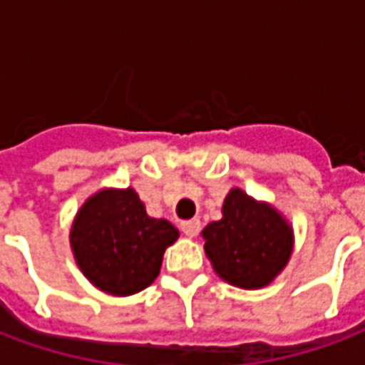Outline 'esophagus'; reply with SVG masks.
<instances>
[{
  "instance_id": "obj_1",
  "label": "esophagus",
  "mask_w": 365,
  "mask_h": 365,
  "mask_svg": "<svg viewBox=\"0 0 365 365\" xmlns=\"http://www.w3.org/2000/svg\"><path fill=\"white\" fill-rule=\"evenodd\" d=\"M199 230H201V222H199V219H191V221H183L182 222V232L185 235V237H197Z\"/></svg>"
}]
</instances>
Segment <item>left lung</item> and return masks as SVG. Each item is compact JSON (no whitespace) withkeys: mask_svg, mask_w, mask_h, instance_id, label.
<instances>
[{"mask_svg":"<svg viewBox=\"0 0 365 365\" xmlns=\"http://www.w3.org/2000/svg\"><path fill=\"white\" fill-rule=\"evenodd\" d=\"M201 237L219 277L242 289L274 282L293 250V229L283 215L238 187L225 197L222 219L209 222Z\"/></svg>","mask_w":365,"mask_h":365,"instance_id":"1","label":"left lung"}]
</instances>
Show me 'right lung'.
Wrapping results in <instances>:
<instances>
[{"mask_svg":"<svg viewBox=\"0 0 365 365\" xmlns=\"http://www.w3.org/2000/svg\"><path fill=\"white\" fill-rule=\"evenodd\" d=\"M180 237L166 219H152L133 187L101 190L76 215L70 245L76 264L97 289L125 297L160 274L168 246Z\"/></svg>","mask_w":365,"mask_h":365,"instance_id":"1","label":"right lung"}]
</instances>
